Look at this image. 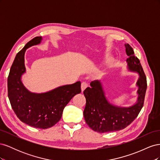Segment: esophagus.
<instances>
[{"mask_svg":"<svg viewBox=\"0 0 160 160\" xmlns=\"http://www.w3.org/2000/svg\"><path fill=\"white\" fill-rule=\"evenodd\" d=\"M88 84L86 83V82H83V83H81V91L83 92V91L88 88Z\"/></svg>","mask_w":160,"mask_h":160,"instance_id":"obj_1","label":"esophagus"}]
</instances>
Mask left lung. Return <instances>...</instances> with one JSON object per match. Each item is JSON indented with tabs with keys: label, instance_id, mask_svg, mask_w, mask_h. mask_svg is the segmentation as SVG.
<instances>
[{
	"label": "left lung",
	"instance_id": "obj_1",
	"mask_svg": "<svg viewBox=\"0 0 160 160\" xmlns=\"http://www.w3.org/2000/svg\"><path fill=\"white\" fill-rule=\"evenodd\" d=\"M125 47L129 56L126 60L128 70L139 75L136 83L138 87L137 101L129 107L114 105L106 98L101 81H92L91 88H86L83 91L86 99L83 115L87 124L95 132L106 133L125 128L138 117L143 106L147 89L146 77L139 60L134 55L132 47L129 44H125Z\"/></svg>",
	"mask_w": 160,
	"mask_h": 160
}]
</instances>
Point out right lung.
Returning <instances> with one entry per match:
<instances>
[{"instance_id": "add662e5", "label": "right lung", "mask_w": 160, "mask_h": 160, "mask_svg": "<svg viewBox=\"0 0 160 160\" xmlns=\"http://www.w3.org/2000/svg\"><path fill=\"white\" fill-rule=\"evenodd\" d=\"M41 41V37H35L17 54L8 77V97L22 122L34 128L47 129L59 122L65 106L81 89L80 81L41 93H32L24 86L21 77L26 72L25 51L30 47L40 44Z\"/></svg>"}]
</instances>
